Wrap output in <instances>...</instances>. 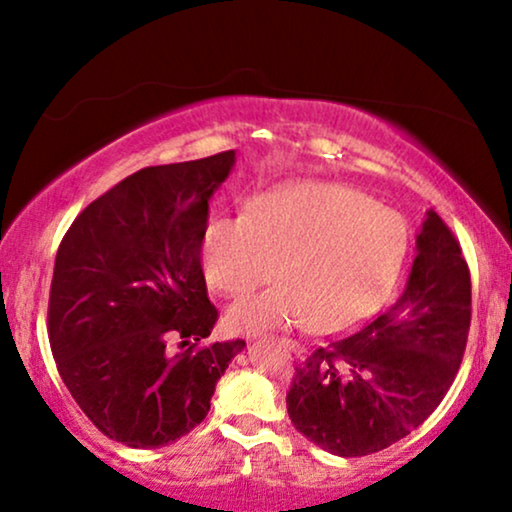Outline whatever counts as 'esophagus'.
Instances as JSON below:
<instances>
[{"label":"esophagus","mask_w":512,"mask_h":512,"mask_svg":"<svg viewBox=\"0 0 512 512\" xmlns=\"http://www.w3.org/2000/svg\"><path fill=\"white\" fill-rule=\"evenodd\" d=\"M282 345L289 349V352H293L296 356H305V347H300L298 342H293V340H282Z\"/></svg>","instance_id":"34e87169"}]
</instances>
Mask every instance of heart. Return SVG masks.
Wrapping results in <instances>:
<instances>
[{
    "label": "heart",
    "mask_w": 512,
    "mask_h": 512,
    "mask_svg": "<svg viewBox=\"0 0 512 512\" xmlns=\"http://www.w3.org/2000/svg\"><path fill=\"white\" fill-rule=\"evenodd\" d=\"M405 251L401 214L333 181L263 195L247 219H214L200 244L207 282L226 296H249L277 270L284 277V284L230 307L226 324L242 333L298 324L314 333L349 328L382 303Z\"/></svg>",
    "instance_id": "heart-1"
}]
</instances>
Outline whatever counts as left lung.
I'll use <instances>...</instances> for the list:
<instances>
[{
  "mask_svg": "<svg viewBox=\"0 0 512 512\" xmlns=\"http://www.w3.org/2000/svg\"><path fill=\"white\" fill-rule=\"evenodd\" d=\"M396 303L296 368L286 410L321 450L363 457L417 429L454 382L471 326V275L459 242L429 209Z\"/></svg>",
  "mask_w": 512,
  "mask_h": 512,
  "instance_id": "1",
  "label": "left lung"
}]
</instances>
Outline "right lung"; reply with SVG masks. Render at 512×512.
<instances>
[{"label":"right lung","instance_id":"right-lung-1","mask_svg":"<svg viewBox=\"0 0 512 512\" xmlns=\"http://www.w3.org/2000/svg\"><path fill=\"white\" fill-rule=\"evenodd\" d=\"M233 167L235 151L144 167L90 202L55 256L48 338L60 377L90 422L128 447H163L195 429L247 347H198L219 317L202 233ZM172 339L187 349L172 353Z\"/></svg>","mask_w":512,"mask_h":512}]
</instances>
